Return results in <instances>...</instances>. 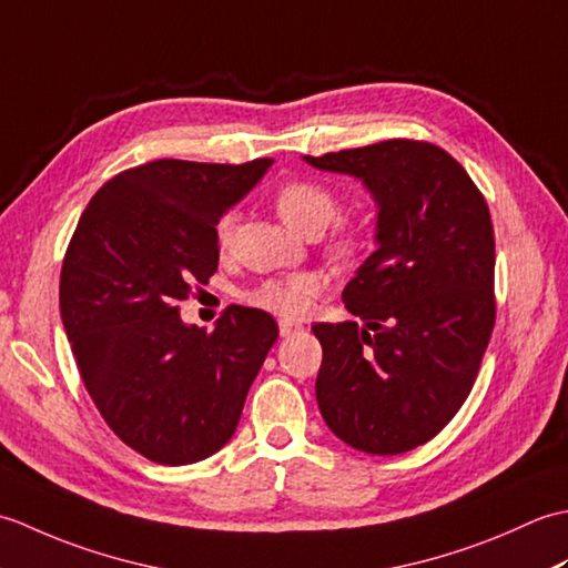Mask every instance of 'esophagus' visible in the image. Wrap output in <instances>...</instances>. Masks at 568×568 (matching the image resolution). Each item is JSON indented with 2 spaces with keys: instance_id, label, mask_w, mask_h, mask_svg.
I'll return each mask as SVG.
<instances>
[{
  "instance_id": "34e87169",
  "label": "esophagus",
  "mask_w": 568,
  "mask_h": 568,
  "mask_svg": "<svg viewBox=\"0 0 568 568\" xmlns=\"http://www.w3.org/2000/svg\"><path fill=\"white\" fill-rule=\"evenodd\" d=\"M277 327H281L283 339H287V336H293V334H297L300 329H303V324L291 322V320H281V322H277Z\"/></svg>"
}]
</instances>
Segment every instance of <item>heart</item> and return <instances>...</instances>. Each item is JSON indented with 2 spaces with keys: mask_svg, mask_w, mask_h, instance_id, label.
I'll return each mask as SVG.
<instances>
[{
  "mask_svg": "<svg viewBox=\"0 0 568 568\" xmlns=\"http://www.w3.org/2000/svg\"><path fill=\"white\" fill-rule=\"evenodd\" d=\"M275 210L283 216L287 226L305 236H317L329 224L339 220L342 202L336 192L317 180H291L277 187ZM239 216L236 212H224L214 226L216 246L229 251L234 244ZM371 229L366 224H342L329 239V256L339 263H354L371 248ZM324 291V277L315 271L293 273L285 277H268L258 283L244 297L253 307L271 312V315L297 320L310 312L312 303Z\"/></svg>",
  "mask_w": 568,
  "mask_h": 568,
  "instance_id": "b5f03b06",
  "label": "heart"
}]
</instances>
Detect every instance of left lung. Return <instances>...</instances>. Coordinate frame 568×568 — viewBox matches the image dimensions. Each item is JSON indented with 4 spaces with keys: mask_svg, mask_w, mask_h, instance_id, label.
Returning <instances> with one entry per match:
<instances>
[{
    "mask_svg": "<svg viewBox=\"0 0 568 568\" xmlns=\"http://www.w3.org/2000/svg\"><path fill=\"white\" fill-rule=\"evenodd\" d=\"M356 175L378 204V248L344 287L356 322L312 327L327 427L393 456L449 425L474 388L496 324V236L484 192L444 149L390 139L305 155Z\"/></svg>",
    "mask_w": 568,
    "mask_h": 568,
    "instance_id": "left-lung-1",
    "label": "left lung"
}]
</instances>
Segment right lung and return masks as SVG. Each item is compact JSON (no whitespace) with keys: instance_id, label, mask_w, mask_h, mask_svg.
Here are the masks:
<instances>
[{"instance_id":"obj_1","label":"right lung","mask_w":568,"mask_h":568,"mask_svg":"<svg viewBox=\"0 0 568 568\" xmlns=\"http://www.w3.org/2000/svg\"><path fill=\"white\" fill-rule=\"evenodd\" d=\"M271 163L129 168L94 192L72 232L60 268L72 356L106 425L149 462L183 466L220 452L277 339L263 310L232 307L204 332L178 307L216 271V220Z\"/></svg>"}]
</instances>
